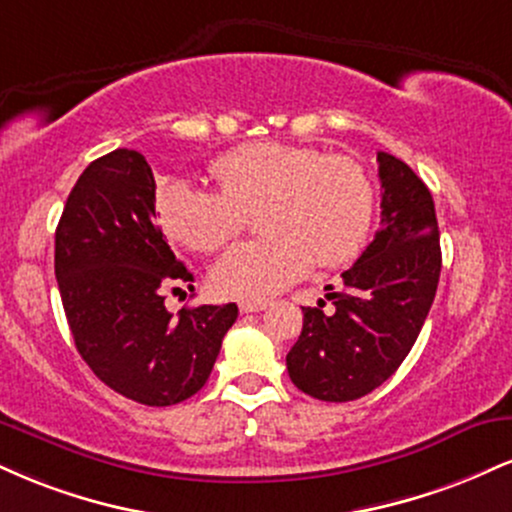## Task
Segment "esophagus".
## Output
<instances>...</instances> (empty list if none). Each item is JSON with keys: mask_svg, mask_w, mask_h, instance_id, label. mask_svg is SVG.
I'll use <instances>...</instances> for the list:
<instances>
[{"mask_svg": "<svg viewBox=\"0 0 512 512\" xmlns=\"http://www.w3.org/2000/svg\"><path fill=\"white\" fill-rule=\"evenodd\" d=\"M238 307H240V312H245V315H248V312L267 310L269 303H267V300H243V303H240Z\"/></svg>", "mask_w": 512, "mask_h": 512, "instance_id": "obj_1", "label": "esophagus"}]
</instances>
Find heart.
<instances>
[{
	"instance_id": "1",
	"label": "heart",
	"mask_w": 512,
	"mask_h": 512,
	"mask_svg": "<svg viewBox=\"0 0 512 512\" xmlns=\"http://www.w3.org/2000/svg\"><path fill=\"white\" fill-rule=\"evenodd\" d=\"M219 188L169 183L157 197L166 236L195 252H214L245 229V212L262 209L267 238L233 245L212 267L221 295L262 300L310 272L338 267L360 252L372 224L374 190L353 157L310 145L264 140L226 152L209 166Z\"/></svg>"
}]
</instances>
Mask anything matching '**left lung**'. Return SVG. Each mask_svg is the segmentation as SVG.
Here are the masks:
<instances>
[{
	"label": "left lung",
	"mask_w": 512,
	"mask_h": 512,
	"mask_svg": "<svg viewBox=\"0 0 512 512\" xmlns=\"http://www.w3.org/2000/svg\"><path fill=\"white\" fill-rule=\"evenodd\" d=\"M381 221L334 310L303 307V331L286 355L288 377L317 400L346 403L372 393L415 346L441 274L439 224L422 178L389 152H377Z\"/></svg>",
	"instance_id": "obj_1"
}]
</instances>
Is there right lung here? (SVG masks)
<instances>
[{"mask_svg":"<svg viewBox=\"0 0 512 512\" xmlns=\"http://www.w3.org/2000/svg\"><path fill=\"white\" fill-rule=\"evenodd\" d=\"M155 176L135 150H114L80 174L57 236L54 274L80 357L109 389L143 405H176L205 386L236 303L164 307L193 274L155 226Z\"/></svg>","mask_w":512,"mask_h":512,"instance_id":"1","label":"right lung"}]
</instances>
